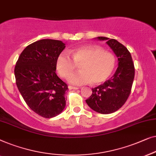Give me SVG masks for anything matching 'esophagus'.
Wrapping results in <instances>:
<instances>
[{
    "label": "esophagus",
    "instance_id": "1",
    "mask_svg": "<svg viewBox=\"0 0 156 156\" xmlns=\"http://www.w3.org/2000/svg\"><path fill=\"white\" fill-rule=\"evenodd\" d=\"M69 90H78V89H79V87H74V86H71V85H69Z\"/></svg>",
    "mask_w": 156,
    "mask_h": 156
}]
</instances>
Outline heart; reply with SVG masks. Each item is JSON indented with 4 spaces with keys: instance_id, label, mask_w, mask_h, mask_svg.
Segmentation results:
<instances>
[{
    "instance_id": "b5f03b06",
    "label": "heart",
    "mask_w": 156,
    "mask_h": 156,
    "mask_svg": "<svg viewBox=\"0 0 156 156\" xmlns=\"http://www.w3.org/2000/svg\"><path fill=\"white\" fill-rule=\"evenodd\" d=\"M72 57L65 52L56 58V70L61 77L66 78L80 65V72L68 76L67 80L73 85H80L92 83L100 84L107 80L115 66V58L112 54L104 51L98 46H85L71 51Z\"/></svg>"
}]
</instances>
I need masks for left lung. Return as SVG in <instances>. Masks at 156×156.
Returning <instances> with one entry per match:
<instances>
[{
    "instance_id": "left-lung-1",
    "label": "left lung",
    "mask_w": 156,
    "mask_h": 156,
    "mask_svg": "<svg viewBox=\"0 0 156 156\" xmlns=\"http://www.w3.org/2000/svg\"><path fill=\"white\" fill-rule=\"evenodd\" d=\"M96 38L106 41L118 58V67L114 76L102 85L92 88L93 93L85 100L92 109L105 115L115 112L126 102L131 93L135 70L130 52L124 45L114 39Z\"/></svg>"
}]
</instances>
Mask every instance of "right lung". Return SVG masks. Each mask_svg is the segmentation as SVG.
<instances>
[{"instance_id":"obj_1","label":"right lung","mask_w":156,"mask_h":156,"mask_svg":"<svg viewBox=\"0 0 156 156\" xmlns=\"http://www.w3.org/2000/svg\"><path fill=\"white\" fill-rule=\"evenodd\" d=\"M65 44L44 39L28 45L15 67L16 85L30 109L44 118H52L66 107L68 85L56 74V58Z\"/></svg>"}]
</instances>
